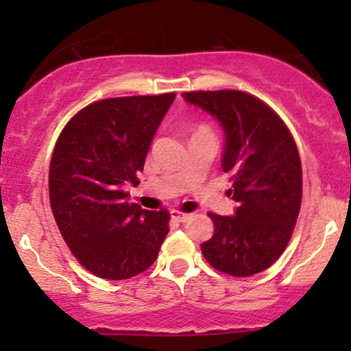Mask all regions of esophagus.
<instances>
[{
	"instance_id": "34e87169",
	"label": "esophagus",
	"mask_w": 351,
	"mask_h": 351,
	"mask_svg": "<svg viewBox=\"0 0 351 351\" xmlns=\"http://www.w3.org/2000/svg\"><path fill=\"white\" fill-rule=\"evenodd\" d=\"M171 217L178 222H186L190 217H192V214H185V212H180V210H171Z\"/></svg>"
}]
</instances>
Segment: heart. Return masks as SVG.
Listing matches in <instances>:
<instances>
[{
	"instance_id": "b5f03b06",
	"label": "heart",
	"mask_w": 351,
	"mask_h": 351,
	"mask_svg": "<svg viewBox=\"0 0 351 351\" xmlns=\"http://www.w3.org/2000/svg\"><path fill=\"white\" fill-rule=\"evenodd\" d=\"M195 134H210V130H208L205 125H200V127H198V129L195 130Z\"/></svg>"
}]
</instances>
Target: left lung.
<instances>
[{
    "label": "left lung",
    "instance_id": "obj_1",
    "mask_svg": "<svg viewBox=\"0 0 351 351\" xmlns=\"http://www.w3.org/2000/svg\"><path fill=\"white\" fill-rule=\"evenodd\" d=\"M185 101L224 130L222 171L232 180L234 215H210L214 236L202 254L219 271L251 277L267 270L290 241L302 200L299 151L280 117L250 93L190 91Z\"/></svg>",
    "mask_w": 351,
    "mask_h": 351
}]
</instances>
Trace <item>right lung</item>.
Returning a JSON list of instances; mask_svg holds the SVG:
<instances>
[{"mask_svg":"<svg viewBox=\"0 0 351 351\" xmlns=\"http://www.w3.org/2000/svg\"><path fill=\"white\" fill-rule=\"evenodd\" d=\"M175 93L95 101L67 122L49 169L51 207L76 260L100 278L125 280L151 267L169 232L166 210L129 204Z\"/></svg>","mask_w":351,"mask_h":351,"instance_id":"right-lung-1","label":"right lung"}]
</instances>
